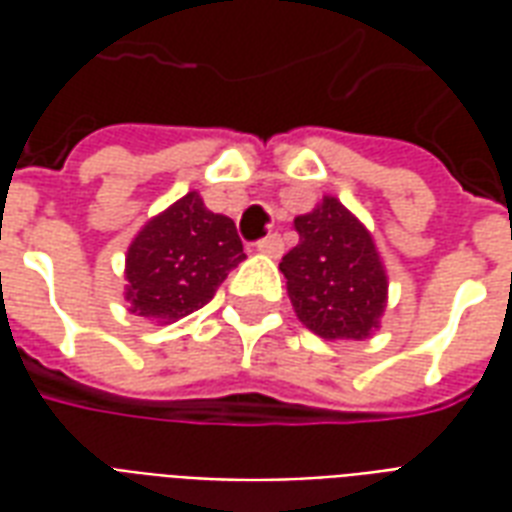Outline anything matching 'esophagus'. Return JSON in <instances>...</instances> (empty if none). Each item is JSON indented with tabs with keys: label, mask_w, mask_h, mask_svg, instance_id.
Returning <instances> with one entry per match:
<instances>
[{
	"label": "esophagus",
	"mask_w": 512,
	"mask_h": 512,
	"mask_svg": "<svg viewBox=\"0 0 512 512\" xmlns=\"http://www.w3.org/2000/svg\"><path fill=\"white\" fill-rule=\"evenodd\" d=\"M257 252H263L268 257H279L285 252V244H282V235L279 233H268L266 238L257 241Z\"/></svg>",
	"instance_id": "34e87169"
}]
</instances>
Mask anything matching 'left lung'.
<instances>
[{
  "mask_svg": "<svg viewBox=\"0 0 512 512\" xmlns=\"http://www.w3.org/2000/svg\"><path fill=\"white\" fill-rule=\"evenodd\" d=\"M299 244L282 257L299 321L323 340H365L386 307V274L376 244L334 197L296 216Z\"/></svg>",
  "mask_w": 512,
  "mask_h": 512,
  "instance_id": "left-lung-1",
  "label": "left lung"
}]
</instances>
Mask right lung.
Returning a JSON list of instances; mask_svg holds the SVG:
<instances>
[{"label":"right lung","instance_id":"1","mask_svg":"<svg viewBox=\"0 0 512 512\" xmlns=\"http://www.w3.org/2000/svg\"><path fill=\"white\" fill-rule=\"evenodd\" d=\"M244 257L233 219L211 213L200 194L189 191L150 219L128 246L131 312L167 323L200 310Z\"/></svg>","mask_w":512,"mask_h":512}]
</instances>
